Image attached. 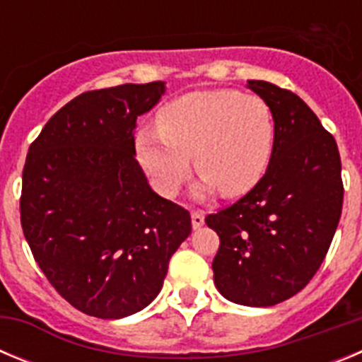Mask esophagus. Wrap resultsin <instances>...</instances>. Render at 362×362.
<instances>
[{"label": "esophagus", "instance_id": "1", "mask_svg": "<svg viewBox=\"0 0 362 362\" xmlns=\"http://www.w3.org/2000/svg\"><path fill=\"white\" fill-rule=\"evenodd\" d=\"M204 223V214L199 212V210H194L192 212V226L194 228H199V226H203Z\"/></svg>", "mask_w": 362, "mask_h": 362}]
</instances>
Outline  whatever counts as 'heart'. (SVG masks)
<instances>
[{"label":"heart","mask_w":362,"mask_h":362,"mask_svg":"<svg viewBox=\"0 0 362 362\" xmlns=\"http://www.w3.org/2000/svg\"><path fill=\"white\" fill-rule=\"evenodd\" d=\"M159 129L137 132V158L153 187L174 196L190 174V158L204 190L226 197L246 194L261 181L276 141L270 105L232 88L197 90L159 110Z\"/></svg>","instance_id":"1"}]
</instances>
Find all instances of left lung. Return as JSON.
I'll list each match as a JSON object with an SVG mask.
<instances>
[{
	"label": "left lung",
	"instance_id": "obj_1",
	"mask_svg": "<svg viewBox=\"0 0 362 362\" xmlns=\"http://www.w3.org/2000/svg\"><path fill=\"white\" fill-rule=\"evenodd\" d=\"M276 119L268 168L248 194L206 216L219 235L214 283L245 306H274L305 288L325 261L343 210L334 136L297 94L248 81Z\"/></svg>",
	"mask_w": 362,
	"mask_h": 362
}]
</instances>
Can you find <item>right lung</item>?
I'll return each instance as SVG.
<instances>
[{
    "label": "right lung",
    "mask_w": 362,
    "mask_h": 362,
    "mask_svg": "<svg viewBox=\"0 0 362 362\" xmlns=\"http://www.w3.org/2000/svg\"><path fill=\"white\" fill-rule=\"evenodd\" d=\"M163 92L161 81L83 92L28 148L25 239L56 292L92 317L150 305L192 232L190 212L158 196L136 159V119Z\"/></svg>",
    "instance_id": "right-lung-1"
}]
</instances>
